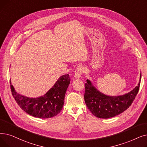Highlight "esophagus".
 <instances>
[{"instance_id":"34e87169","label":"esophagus","mask_w":147,"mask_h":147,"mask_svg":"<svg viewBox=\"0 0 147 147\" xmlns=\"http://www.w3.org/2000/svg\"><path fill=\"white\" fill-rule=\"evenodd\" d=\"M84 71V67L83 66H78L75 70V78L79 79L80 78L82 74Z\"/></svg>"}]
</instances>
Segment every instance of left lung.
<instances>
[{
    "mask_svg": "<svg viewBox=\"0 0 147 147\" xmlns=\"http://www.w3.org/2000/svg\"><path fill=\"white\" fill-rule=\"evenodd\" d=\"M141 73L138 85L129 92L118 96H111L99 91L90 80H86L84 98L86 106L97 118H110L124 112L133 103L139 91Z\"/></svg>",
    "mask_w": 147,
    "mask_h": 147,
    "instance_id": "1",
    "label": "left lung"
}]
</instances>
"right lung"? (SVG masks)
<instances>
[{
  "mask_svg": "<svg viewBox=\"0 0 147 147\" xmlns=\"http://www.w3.org/2000/svg\"><path fill=\"white\" fill-rule=\"evenodd\" d=\"M69 83V75H63L42 96L30 98L17 93L10 80L11 92L18 106L29 115L39 118H52L61 111Z\"/></svg>",
  "mask_w": 147,
  "mask_h": 147,
  "instance_id": "add662e5",
  "label": "right lung"
}]
</instances>
